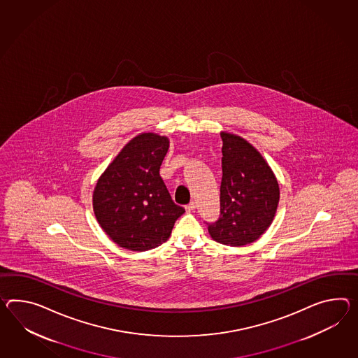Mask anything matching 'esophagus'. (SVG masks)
I'll use <instances>...</instances> for the list:
<instances>
[{"mask_svg":"<svg viewBox=\"0 0 358 358\" xmlns=\"http://www.w3.org/2000/svg\"><path fill=\"white\" fill-rule=\"evenodd\" d=\"M185 210H187V212H192V210H195V203L190 201V203L185 207Z\"/></svg>","mask_w":358,"mask_h":358,"instance_id":"esophagus-1","label":"esophagus"}]
</instances>
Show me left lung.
I'll return each instance as SVG.
<instances>
[{"instance_id": "obj_1", "label": "left lung", "mask_w": 358, "mask_h": 358, "mask_svg": "<svg viewBox=\"0 0 358 358\" xmlns=\"http://www.w3.org/2000/svg\"><path fill=\"white\" fill-rule=\"evenodd\" d=\"M222 138L220 217L208 225L213 241L242 247L257 241L271 227L279 203L275 175L250 142L227 131Z\"/></svg>"}]
</instances>
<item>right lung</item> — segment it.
Segmentation results:
<instances>
[{"label":"right lung","mask_w":358,"mask_h":358,"mask_svg":"<svg viewBox=\"0 0 358 358\" xmlns=\"http://www.w3.org/2000/svg\"><path fill=\"white\" fill-rule=\"evenodd\" d=\"M169 140L157 133L131 138L98 178L93 210L99 227L122 248L143 252L164 243L185 210L159 175Z\"/></svg>","instance_id":"1"}]
</instances>
